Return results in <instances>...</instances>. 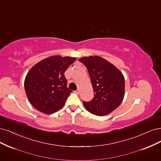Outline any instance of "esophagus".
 <instances>
[{
    "label": "esophagus",
    "instance_id": "34e87169",
    "mask_svg": "<svg viewBox=\"0 0 161 161\" xmlns=\"http://www.w3.org/2000/svg\"><path fill=\"white\" fill-rule=\"evenodd\" d=\"M75 92L76 94H77V95H79V92H80V91L78 89V90H76V91H75Z\"/></svg>",
    "mask_w": 161,
    "mask_h": 161
}]
</instances>
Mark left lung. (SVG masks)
<instances>
[{"mask_svg": "<svg viewBox=\"0 0 161 161\" xmlns=\"http://www.w3.org/2000/svg\"><path fill=\"white\" fill-rule=\"evenodd\" d=\"M79 61L86 67L94 91V97L83 105L91 113L104 116L111 113L123 101L125 78L123 73L108 60L98 56L85 57Z\"/></svg>", "mask_w": 161, "mask_h": 161, "instance_id": "left-lung-1", "label": "left lung"}]
</instances>
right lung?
I'll use <instances>...</instances> for the list:
<instances>
[{
	"mask_svg": "<svg viewBox=\"0 0 161 161\" xmlns=\"http://www.w3.org/2000/svg\"><path fill=\"white\" fill-rule=\"evenodd\" d=\"M76 59L52 56L42 60L28 72L25 80L26 95L38 111L53 114L64 106L73 92L66 87L64 72Z\"/></svg>",
	"mask_w": 161,
	"mask_h": 161,
	"instance_id": "1",
	"label": "right lung"
}]
</instances>
